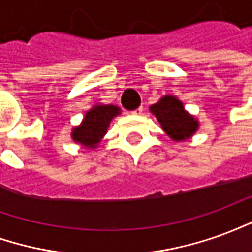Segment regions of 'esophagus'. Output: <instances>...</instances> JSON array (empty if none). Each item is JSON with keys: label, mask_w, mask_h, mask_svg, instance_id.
Here are the masks:
<instances>
[{"label": "esophagus", "mask_w": 252, "mask_h": 252, "mask_svg": "<svg viewBox=\"0 0 252 252\" xmlns=\"http://www.w3.org/2000/svg\"><path fill=\"white\" fill-rule=\"evenodd\" d=\"M142 112H143V106H139V108H136L135 110H131L132 115H140Z\"/></svg>", "instance_id": "1"}]
</instances>
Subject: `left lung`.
Instances as JSON below:
<instances>
[{"label": "left lung", "mask_w": 252, "mask_h": 252, "mask_svg": "<svg viewBox=\"0 0 252 252\" xmlns=\"http://www.w3.org/2000/svg\"><path fill=\"white\" fill-rule=\"evenodd\" d=\"M150 109L158 119L164 132L175 142L185 140L198 128L197 120L184 109L182 102L173 95H164Z\"/></svg>", "instance_id": "obj_1"}]
</instances>
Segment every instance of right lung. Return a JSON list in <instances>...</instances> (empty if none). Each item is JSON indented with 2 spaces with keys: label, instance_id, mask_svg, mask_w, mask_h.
Wrapping results in <instances>:
<instances>
[{
  "label": "right lung",
  "instance_id": "add662e5",
  "mask_svg": "<svg viewBox=\"0 0 252 252\" xmlns=\"http://www.w3.org/2000/svg\"><path fill=\"white\" fill-rule=\"evenodd\" d=\"M120 113V109L113 105H98L90 109L85 116L82 124L72 131V139L82 143L86 147L94 148L101 140L109 126L112 119Z\"/></svg>",
  "mask_w": 252,
  "mask_h": 252
}]
</instances>
